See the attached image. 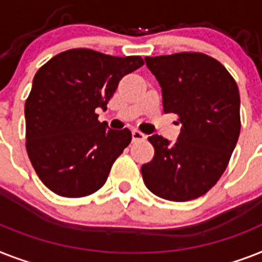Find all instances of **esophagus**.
<instances>
[{"instance_id":"obj_1","label":"esophagus","mask_w":262,"mask_h":262,"mask_svg":"<svg viewBox=\"0 0 262 262\" xmlns=\"http://www.w3.org/2000/svg\"><path fill=\"white\" fill-rule=\"evenodd\" d=\"M132 136H133V141H142V140H145L146 136L144 133H141L140 130L135 129V130L132 132Z\"/></svg>"}]
</instances>
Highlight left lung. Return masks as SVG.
Masks as SVG:
<instances>
[{"mask_svg":"<svg viewBox=\"0 0 262 262\" xmlns=\"http://www.w3.org/2000/svg\"><path fill=\"white\" fill-rule=\"evenodd\" d=\"M163 93L164 113H175L182 129L175 144L148 137L152 161L141 167L155 195L192 201L215 186L226 169L241 130L239 91L220 61L201 52L145 57Z\"/></svg>","mask_w":262,"mask_h":262,"instance_id":"obj_1","label":"left lung"}]
</instances>
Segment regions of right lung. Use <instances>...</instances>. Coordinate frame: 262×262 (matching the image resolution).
<instances>
[{"label": "right lung", "mask_w": 262, "mask_h": 262, "mask_svg": "<svg viewBox=\"0 0 262 262\" xmlns=\"http://www.w3.org/2000/svg\"><path fill=\"white\" fill-rule=\"evenodd\" d=\"M142 64L141 56L75 48L36 72L25 102V145L36 173L52 192L82 198L105 184L132 133L109 129L95 110L106 109L120 80Z\"/></svg>", "instance_id": "1"}]
</instances>
